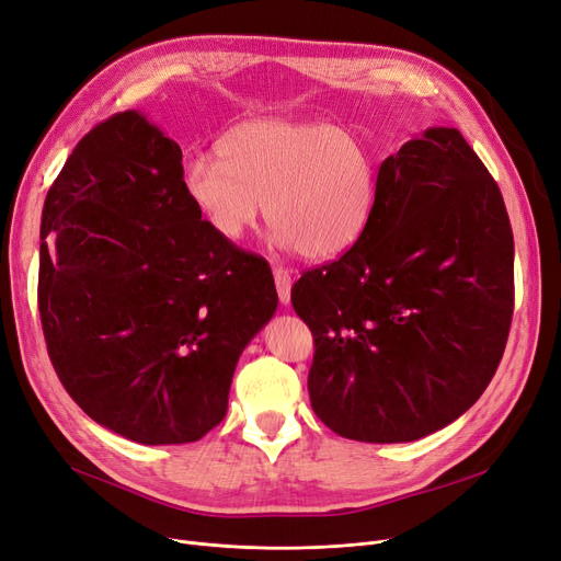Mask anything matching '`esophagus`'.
Wrapping results in <instances>:
<instances>
[{"label": "esophagus", "instance_id": "esophagus-1", "mask_svg": "<svg viewBox=\"0 0 561 561\" xmlns=\"http://www.w3.org/2000/svg\"><path fill=\"white\" fill-rule=\"evenodd\" d=\"M274 280H276L280 304H289V289H293V272H289V268H283V266H274Z\"/></svg>", "mask_w": 561, "mask_h": 561}]
</instances>
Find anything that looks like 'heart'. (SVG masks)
<instances>
[{"label":"heart","mask_w":561,"mask_h":561,"mask_svg":"<svg viewBox=\"0 0 561 561\" xmlns=\"http://www.w3.org/2000/svg\"><path fill=\"white\" fill-rule=\"evenodd\" d=\"M182 188L207 226L241 241L266 205L283 245L306 260H333L364 234L377 193L370 149L324 122L253 119L234 126L216 156H193Z\"/></svg>","instance_id":"heart-1"}]
</instances>
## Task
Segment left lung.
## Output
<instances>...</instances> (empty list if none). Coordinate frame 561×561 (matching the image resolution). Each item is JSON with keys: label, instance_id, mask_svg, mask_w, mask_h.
<instances>
[{"label": "left lung", "instance_id": "1", "mask_svg": "<svg viewBox=\"0 0 561 561\" xmlns=\"http://www.w3.org/2000/svg\"><path fill=\"white\" fill-rule=\"evenodd\" d=\"M293 306L316 341L310 405L335 435L414 442L474 405L513 318L504 199L458 128H428L379 165L375 207Z\"/></svg>", "mask_w": 561, "mask_h": 561}]
</instances>
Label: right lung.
I'll use <instances>...</instances> for the list:
<instances>
[{
  "label": "right lung",
  "mask_w": 561,
  "mask_h": 561,
  "mask_svg": "<svg viewBox=\"0 0 561 561\" xmlns=\"http://www.w3.org/2000/svg\"><path fill=\"white\" fill-rule=\"evenodd\" d=\"M182 149L140 112L96 124L41 218L38 312L87 416L140 444L205 437L243 347L278 306L268 264L220 239L182 188Z\"/></svg>",
  "instance_id": "obj_1"
}]
</instances>
